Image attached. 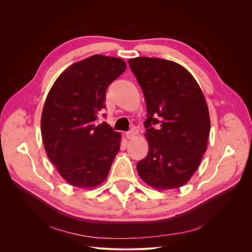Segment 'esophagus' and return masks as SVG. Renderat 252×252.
Instances as JSON below:
<instances>
[{"mask_svg":"<svg viewBox=\"0 0 252 252\" xmlns=\"http://www.w3.org/2000/svg\"><path fill=\"white\" fill-rule=\"evenodd\" d=\"M126 138H127V140H132L133 138H134V135H135V133L133 132V131H129V132H127L126 134Z\"/></svg>","mask_w":252,"mask_h":252,"instance_id":"esophagus-1","label":"esophagus"}]
</instances>
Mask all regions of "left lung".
<instances>
[{"instance_id": "1", "label": "left lung", "mask_w": 252, "mask_h": 252, "mask_svg": "<svg viewBox=\"0 0 252 252\" xmlns=\"http://www.w3.org/2000/svg\"><path fill=\"white\" fill-rule=\"evenodd\" d=\"M128 63L142 87L148 117L144 123L148 154L136 170L157 190L179 188L191 179L207 150L210 117L203 91L192 74L172 61L140 57Z\"/></svg>"}]
</instances>
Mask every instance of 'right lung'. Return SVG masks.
I'll return each mask as SVG.
<instances>
[{"label": "right lung", "instance_id": "obj_1", "mask_svg": "<svg viewBox=\"0 0 252 252\" xmlns=\"http://www.w3.org/2000/svg\"><path fill=\"white\" fill-rule=\"evenodd\" d=\"M126 67L119 58L91 56L68 67L49 90L42 140L51 163L71 186L94 188L107 178L122 135L96 119L105 108L106 89Z\"/></svg>", "mask_w": 252, "mask_h": 252}]
</instances>
